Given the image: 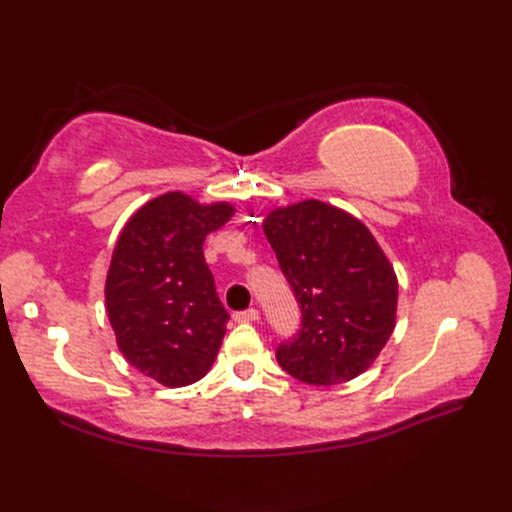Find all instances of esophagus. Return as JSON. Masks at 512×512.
<instances>
[{
    "mask_svg": "<svg viewBox=\"0 0 512 512\" xmlns=\"http://www.w3.org/2000/svg\"><path fill=\"white\" fill-rule=\"evenodd\" d=\"M259 319V310L257 308H248L242 312H235V321H242V323H253Z\"/></svg>",
    "mask_w": 512,
    "mask_h": 512,
    "instance_id": "1",
    "label": "esophagus"
}]
</instances>
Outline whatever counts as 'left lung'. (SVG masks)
<instances>
[{
    "instance_id": "obj_1",
    "label": "left lung",
    "mask_w": 512,
    "mask_h": 512,
    "mask_svg": "<svg viewBox=\"0 0 512 512\" xmlns=\"http://www.w3.org/2000/svg\"><path fill=\"white\" fill-rule=\"evenodd\" d=\"M264 233L301 308V330L277 361L308 385L361 376L396 328L398 279L354 215L319 200L270 211Z\"/></svg>"
}]
</instances>
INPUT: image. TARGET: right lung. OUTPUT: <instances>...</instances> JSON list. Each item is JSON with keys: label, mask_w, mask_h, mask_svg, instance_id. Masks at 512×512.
<instances>
[{"label": "right lung", "mask_w": 512, "mask_h": 512, "mask_svg": "<svg viewBox=\"0 0 512 512\" xmlns=\"http://www.w3.org/2000/svg\"><path fill=\"white\" fill-rule=\"evenodd\" d=\"M233 204L162 193L129 217L105 279L118 350L140 374L184 387L209 372L231 319L215 292L202 244L231 220Z\"/></svg>", "instance_id": "obj_1"}]
</instances>
